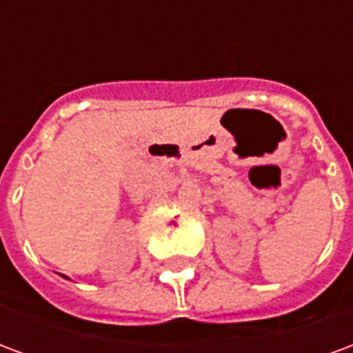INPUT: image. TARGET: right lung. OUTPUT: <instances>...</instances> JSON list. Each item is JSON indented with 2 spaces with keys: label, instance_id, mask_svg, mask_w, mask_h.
I'll list each match as a JSON object with an SVG mask.
<instances>
[{
  "label": "right lung",
  "instance_id": "obj_1",
  "mask_svg": "<svg viewBox=\"0 0 353 353\" xmlns=\"http://www.w3.org/2000/svg\"><path fill=\"white\" fill-rule=\"evenodd\" d=\"M65 278H68V276H65Z\"/></svg>",
  "mask_w": 353,
  "mask_h": 353
}]
</instances>
